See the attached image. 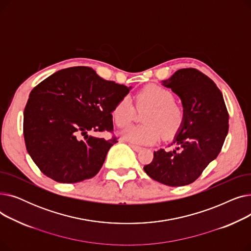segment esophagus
Masks as SVG:
<instances>
[{
	"instance_id": "esophagus-1",
	"label": "esophagus",
	"mask_w": 251,
	"mask_h": 251,
	"mask_svg": "<svg viewBox=\"0 0 251 251\" xmlns=\"http://www.w3.org/2000/svg\"><path fill=\"white\" fill-rule=\"evenodd\" d=\"M129 146L132 148L135 151H141V147H139V146H136V144H129Z\"/></svg>"
}]
</instances>
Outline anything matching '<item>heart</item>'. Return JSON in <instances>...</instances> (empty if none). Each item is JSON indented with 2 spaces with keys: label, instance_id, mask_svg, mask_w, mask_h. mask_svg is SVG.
I'll return each instance as SVG.
<instances>
[{
  "label": "heart",
  "instance_id": "heart-1",
  "mask_svg": "<svg viewBox=\"0 0 251 251\" xmlns=\"http://www.w3.org/2000/svg\"><path fill=\"white\" fill-rule=\"evenodd\" d=\"M171 90L156 84H149L135 95L136 107L149 109L143 117L144 125L132 126L122 133V138L135 144H152L162 134L169 138L176 134L184 122V110L174 101ZM112 116L119 128L128 127L133 120L134 107L128 98L118 100Z\"/></svg>",
  "mask_w": 251,
  "mask_h": 251
}]
</instances>
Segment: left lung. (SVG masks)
<instances>
[{
	"instance_id": "left-lung-1",
	"label": "left lung",
	"mask_w": 251,
	"mask_h": 251,
	"mask_svg": "<svg viewBox=\"0 0 251 251\" xmlns=\"http://www.w3.org/2000/svg\"><path fill=\"white\" fill-rule=\"evenodd\" d=\"M162 83L181 99L184 122L171 143L174 149L154 151L143 170L165 185H188L220 153L228 134L229 114L221 90L197 69H180Z\"/></svg>"
}]
</instances>
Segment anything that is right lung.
Returning a JSON list of instances; mask_svg holds the SVG:
<instances>
[{"mask_svg":"<svg viewBox=\"0 0 251 251\" xmlns=\"http://www.w3.org/2000/svg\"><path fill=\"white\" fill-rule=\"evenodd\" d=\"M130 88L84 66L60 70L37 84L24 109L23 134L38 169L60 183L95 177L118 139L88 132H112V111Z\"/></svg>","mask_w":251,"mask_h":251,"instance_id":"right-lung-1","label":"right lung"}]
</instances>
